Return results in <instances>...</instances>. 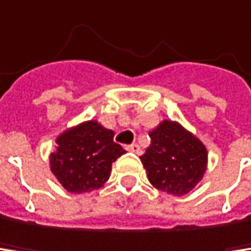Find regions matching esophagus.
<instances>
[{"instance_id":"obj_1","label":"esophagus","mask_w":251,"mask_h":251,"mask_svg":"<svg viewBox=\"0 0 251 251\" xmlns=\"http://www.w3.org/2000/svg\"><path fill=\"white\" fill-rule=\"evenodd\" d=\"M126 151L134 152V153H137V155H140V153H141V148L138 146L137 143H132V144H129V146H126Z\"/></svg>"}]
</instances>
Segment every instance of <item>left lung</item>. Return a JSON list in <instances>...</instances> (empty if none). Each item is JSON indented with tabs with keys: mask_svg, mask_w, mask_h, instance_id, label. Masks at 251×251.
Instances as JSON below:
<instances>
[{
	"mask_svg": "<svg viewBox=\"0 0 251 251\" xmlns=\"http://www.w3.org/2000/svg\"><path fill=\"white\" fill-rule=\"evenodd\" d=\"M151 146L141 155L151 184L173 196L190 193L206 170V149L179 123L164 120L149 134Z\"/></svg>",
	"mask_w": 251,
	"mask_h": 251,
	"instance_id": "left-lung-1",
	"label": "left lung"
}]
</instances>
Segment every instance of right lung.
I'll return each instance as SVG.
<instances>
[{"mask_svg": "<svg viewBox=\"0 0 251 251\" xmlns=\"http://www.w3.org/2000/svg\"><path fill=\"white\" fill-rule=\"evenodd\" d=\"M114 132L98 122H85L57 138L51 153V170L71 193H87L100 188L110 177L111 164L125 153L114 143Z\"/></svg>", "mask_w": 251, "mask_h": 251, "instance_id": "1", "label": "right lung"}]
</instances>
